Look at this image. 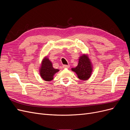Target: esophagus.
I'll use <instances>...</instances> for the list:
<instances>
[{"instance_id": "34e87169", "label": "esophagus", "mask_w": 130, "mask_h": 130, "mask_svg": "<svg viewBox=\"0 0 130 130\" xmlns=\"http://www.w3.org/2000/svg\"><path fill=\"white\" fill-rule=\"evenodd\" d=\"M70 67L69 65H63V68H69Z\"/></svg>"}]
</instances>
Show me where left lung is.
I'll list each match as a JSON object with an SVG mask.
<instances>
[{
	"mask_svg": "<svg viewBox=\"0 0 130 130\" xmlns=\"http://www.w3.org/2000/svg\"><path fill=\"white\" fill-rule=\"evenodd\" d=\"M93 67L90 60L89 55L83 54L78 58L77 66L71 70L75 72L81 80H87L91 76L93 72Z\"/></svg>",
	"mask_w": 130,
	"mask_h": 130,
	"instance_id": "8db88e82",
	"label": "left lung"
}]
</instances>
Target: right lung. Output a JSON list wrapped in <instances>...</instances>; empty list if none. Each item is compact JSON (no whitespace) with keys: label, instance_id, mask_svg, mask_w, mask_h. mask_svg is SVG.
Wrapping results in <instances>:
<instances>
[{"label":"right lung","instance_id":"obj_1","mask_svg":"<svg viewBox=\"0 0 130 130\" xmlns=\"http://www.w3.org/2000/svg\"><path fill=\"white\" fill-rule=\"evenodd\" d=\"M59 71V69L53 67L52 62L48 56L43 58L39 68V72L43 80L45 81H51L53 80L54 75Z\"/></svg>","mask_w":130,"mask_h":130}]
</instances>
